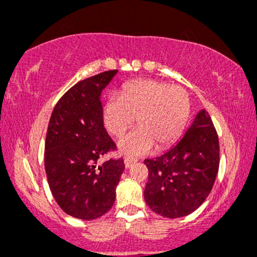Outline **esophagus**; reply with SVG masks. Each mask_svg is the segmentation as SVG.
Listing matches in <instances>:
<instances>
[{
    "instance_id": "esophagus-1",
    "label": "esophagus",
    "mask_w": 257,
    "mask_h": 257,
    "mask_svg": "<svg viewBox=\"0 0 257 257\" xmlns=\"http://www.w3.org/2000/svg\"><path fill=\"white\" fill-rule=\"evenodd\" d=\"M123 162H125V167L126 168H130L132 165L137 162V160L131 159V158H125V160H123Z\"/></svg>"
}]
</instances>
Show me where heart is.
Returning <instances> with one entry per match:
<instances>
[{
  "label": "heart",
  "instance_id": "obj_1",
  "mask_svg": "<svg viewBox=\"0 0 257 257\" xmlns=\"http://www.w3.org/2000/svg\"><path fill=\"white\" fill-rule=\"evenodd\" d=\"M190 115V99L183 87L154 79L126 84L120 96L110 95L103 109L105 128L120 136L137 117L138 127L117 141V148L128 156H141L168 147L182 135Z\"/></svg>",
  "mask_w": 257,
  "mask_h": 257
}]
</instances>
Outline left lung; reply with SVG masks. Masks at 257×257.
<instances>
[{"label":"left lung","instance_id":"obj_1","mask_svg":"<svg viewBox=\"0 0 257 257\" xmlns=\"http://www.w3.org/2000/svg\"><path fill=\"white\" fill-rule=\"evenodd\" d=\"M144 164L149 170L144 200L150 209L170 219L195 212L212 191L219 170V140L208 111H198L176 146Z\"/></svg>","mask_w":257,"mask_h":257}]
</instances>
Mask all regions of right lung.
I'll list each match as a JSON object with an SVG mask.
<instances>
[{"label":"right lung","instance_id":"obj_1","mask_svg":"<svg viewBox=\"0 0 257 257\" xmlns=\"http://www.w3.org/2000/svg\"><path fill=\"white\" fill-rule=\"evenodd\" d=\"M117 69L79 81L57 102L45 138L44 165L54 198L68 215L93 220L113 207L125 165L96 166L115 144L103 125L101 95Z\"/></svg>","mask_w":257,"mask_h":257}]
</instances>
